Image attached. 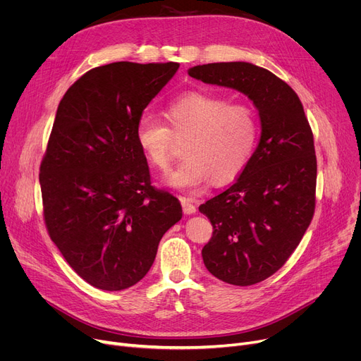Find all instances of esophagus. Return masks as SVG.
Instances as JSON below:
<instances>
[{"label":"esophagus","instance_id":"1","mask_svg":"<svg viewBox=\"0 0 361 361\" xmlns=\"http://www.w3.org/2000/svg\"><path fill=\"white\" fill-rule=\"evenodd\" d=\"M180 202L183 204V211L184 214L187 215H192V214H196V200L195 199H190V197H180Z\"/></svg>","mask_w":361,"mask_h":361}]
</instances>
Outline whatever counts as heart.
Masks as SVG:
<instances>
[{"label": "heart", "instance_id": "b5f03b06", "mask_svg": "<svg viewBox=\"0 0 361 361\" xmlns=\"http://www.w3.org/2000/svg\"><path fill=\"white\" fill-rule=\"evenodd\" d=\"M166 126L143 116L136 142L147 162L161 171L169 168L174 139L184 140L181 164L165 183L181 190L224 185L237 178L250 162L259 140V120L252 106L206 92H188L165 108Z\"/></svg>", "mask_w": 361, "mask_h": 361}]
</instances>
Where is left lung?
I'll list each match as a JSON object with an SVG mask.
<instances>
[{
  "instance_id": "left-lung-1",
  "label": "left lung",
  "mask_w": 361,
  "mask_h": 361,
  "mask_svg": "<svg viewBox=\"0 0 361 361\" xmlns=\"http://www.w3.org/2000/svg\"><path fill=\"white\" fill-rule=\"evenodd\" d=\"M188 74L247 94L259 111L262 136L250 162L230 188L199 206L214 226L202 250L206 269L226 283L253 286L283 267L312 222L313 133L297 93L267 68L212 63Z\"/></svg>"
}]
</instances>
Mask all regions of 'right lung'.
Masks as SVG:
<instances>
[{"label":"right lung","mask_w":361,"mask_h":361,"mask_svg":"<svg viewBox=\"0 0 361 361\" xmlns=\"http://www.w3.org/2000/svg\"><path fill=\"white\" fill-rule=\"evenodd\" d=\"M178 63H111L75 80L63 97L39 168L48 234L90 286L137 283L162 235L183 216L177 197L155 188L136 142L143 109Z\"/></svg>","instance_id":"obj_1"}]
</instances>
